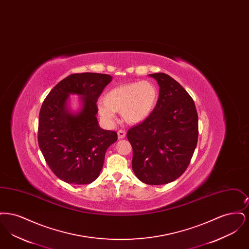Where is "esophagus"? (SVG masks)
I'll return each mask as SVG.
<instances>
[{"mask_svg":"<svg viewBox=\"0 0 249 249\" xmlns=\"http://www.w3.org/2000/svg\"><path fill=\"white\" fill-rule=\"evenodd\" d=\"M118 136L119 139H123L126 137V132L124 130H120L118 131Z\"/></svg>","mask_w":249,"mask_h":249,"instance_id":"34e87169","label":"esophagus"}]
</instances>
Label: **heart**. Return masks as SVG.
Returning a JSON list of instances; mask_svg holds the SVG:
<instances>
[{
    "label": "heart",
    "instance_id": "1",
    "mask_svg": "<svg viewBox=\"0 0 249 249\" xmlns=\"http://www.w3.org/2000/svg\"><path fill=\"white\" fill-rule=\"evenodd\" d=\"M159 89L151 81H135L115 87L107 91L97 105L98 113L106 123H111L115 112L124 121L137 125L148 119L159 102Z\"/></svg>",
    "mask_w": 249,
    "mask_h": 249
}]
</instances>
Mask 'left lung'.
<instances>
[{"mask_svg":"<svg viewBox=\"0 0 249 249\" xmlns=\"http://www.w3.org/2000/svg\"><path fill=\"white\" fill-rule=\"evenodd\" d=\"M160 86L152 115L127 132L132 170L148 185H164L188 168L198 142V114L186 89L170 75L151 73Z\"/></svg>","mask_w":249,"mask_h":249,"instance_id":"8db88e82","label":"left lung"}]
</instances>
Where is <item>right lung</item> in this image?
<instances>
[{"label": "right lung", "mask_w": 249, "mask_h": 249, "mask_svg": "<svg viewBox=\"0 0 249 249\" xmlns=\"http://www.w3.org/2000/svg\"><path fill=\"white\" fill-rule=\"evenodd\" d=\"M105 73H73L57 84L39 114L38 143L52 172L74 185L90 184L100 176L107 148L118 140L114 130L99 126L96 102L112 81ZM79 95L71 108L70 96Z\"/></svg>", "instance_id": "add662e5"}]
</instances>
